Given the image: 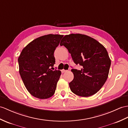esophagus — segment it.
<instances>
[{
    "mask_svg": "<svg viewBox=\"0 0 128 128\" xmlns=\"http://www.w3.org/2000/svg\"><path fill=\"white\" fill-rule=\"evenodd\" d=\"M62 73H64V72H66L67 71V70H64V69H63V70H62Z\"/></svg>",
    "mask_w": 128,
    "mask_h": 128,
    "instance_id": "obj_1",
    "label": "esophagus"
}]
</instances>
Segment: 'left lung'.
<instances>
[{"label": "left lung", "mask_w": 128, "mask_h": 128, "mask_svg": "<svg viewBox=\"0 0 128 128\" xmlns=\"http://www.w3.org/2000/svg\"><path fill=\"white\" fill-rule=\"evenodd\" d=\"M71 54L79 70L71 69L74 78L69 83L71 92L77 96L88 97L96 93L108 78L111 60L106 49L98 41L81 34L66 35L60 43Z\"/></svg>", "instance_id": "left-lung-1"}]
</instances>
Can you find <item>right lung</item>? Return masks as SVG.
Instances as JSON below:
<instances>
[{
    "mask_svg": "<svg viewBox=\"0 0 128 128\" xmlns=\"http://www.w3.org/2000/svg\"><path fill=\"white\" fill-rule=\"evenodd\" d=\"M63 37L48 34L38 38L22 50L18 58L23 84L35 98L45 99L55 93L61 71L52 70L55 64L54 52Z\"/></svg>",
    "mask_w": 128,
    "mask_h": 128,
    "instance_id": "add662e5",
    "label": "right lung"
}]
</instances>
